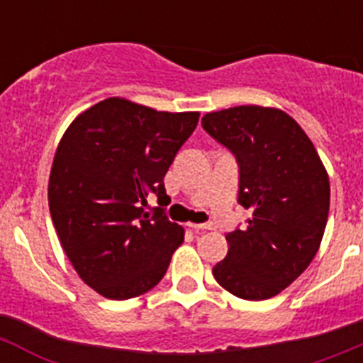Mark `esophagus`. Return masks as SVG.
Instances as JSON below:
<instances>
[{"label": "esophagus", "mask_w": 363, "mask_h": 363, "mask_svg": "<svg viewBox=\"0 0 363 363\" xmlns=\"http://www.w3.org/2000/svg\"><path fill=\"white\" fill-rule=\"evenodd\" d=\"M189 227H192V230H194V233H203V230L213 229V225H211V223H189Z\"/></svg>", "instance_id": "esophagus-1"}]
</instances>
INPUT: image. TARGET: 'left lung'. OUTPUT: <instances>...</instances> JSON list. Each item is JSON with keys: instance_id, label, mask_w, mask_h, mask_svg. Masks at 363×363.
<instances>
[{"instance_id": "1", "label": "left lung", "mask_w": 363, "mask_h": 363, "mask_svg": "<svg viewBox=\"0 0 363 363\" xmlns=\"http://www.w3.org/2000/svg\"><path fill=\"white\" fill-rule=\"evenodd\" d=\"M201 127L238 163L245 229L225 236L213 267L218 284L243 300H267L293 284L318 251L329 214V176L300 125L284 111L242 105L209 112Z\"/></svg>"}]
</instances>
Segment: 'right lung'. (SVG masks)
<instances>
[{
    "instance_id": "right-lung-1",
    "label": "right lung",
    "mask_w": 363,
    "mask_h": 363,
    "mask_svg": "<svg viewBox=\"0 0 363 363\" xmlns=\"http://www.w3.org/2000/svg\"><path fill=\"white\" fill-rule=\"evenodd\" d=\"M198 118L108 98L63 134L49 179L50 216L70 264L101 296L150 291L184 242L162 207L147 211V196L167 198L163 178Z\"/></svg>"
}]
</instances>
